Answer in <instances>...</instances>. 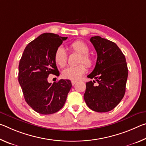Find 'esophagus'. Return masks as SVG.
<instances>
[{
    "instance_id": "1",
    "label": "esophagus",
    "mask_w": 146,
    "mask_h": 146,
    "mask_svg": "<svg viewBox=\"0 0 146 146\" xmlns=\"http://www.w3.org/2000/svg\"><path fill=\"white\" fill-rule=\"evenodd\" d=\"M76 83V81H75V80H72V81H71V84H72L73 86L75 85Z\"/></svg>"
}]
</instances>
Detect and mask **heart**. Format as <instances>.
<instances>
[{
    "label": "heart",
    "instance_id": "1",
    "mask_svg": "<svg viewBox=\"0 0 146 146\" xmlns=\"http://www.w3.org/2000/svg\"><path fill=\"white\" fill-rule=\"evenodd\" d=\"M69 48L74 52L80 54L78 62L84 63L86 66L89 68L93 65V58L88 54L90 48L88 44L84 42L82 40L74 41L69 45ZM54 58H55L56 64L60 67H64L66 65L68 56L65 49L62 47L60 46L56 49ZM84 64H79L76 66H69L62 71V76L64 78L71 80L75 81L78 80L86 71V67Z\"/></svg>",
    "mask_w": 146,
    "mask_h": 146
}]
</instances>
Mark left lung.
<instances>
[{"label": "left lung", "mask_w": 146, "mask_h": 146, "mask_svg": "<svg viewBox=\"0 0 146 146\" xmlns=\"http://www.w3.org/2000/svg\"><path fill=\"white\" fill-rule=\"evenodd\" d=\"M91 42L97 53L95 69L88 75L95 80L86 82L84 98L94 111L105 113L117 106L124 96L128 75L125 56L117 44L99 36H92Z\"/></svg>", "instance_id": "8db88e82"}]
</instances>
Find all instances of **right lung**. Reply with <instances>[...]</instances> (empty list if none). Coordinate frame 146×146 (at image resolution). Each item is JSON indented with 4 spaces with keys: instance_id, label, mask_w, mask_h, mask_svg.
<instances>
[{
    "instance_id": "1",
    "label": "right lung",
    "mask_w": 146,
    "mask_h": 146,
    "mask_svg": "<svg viewBox=\"0 0 146 146\" xmlns=\"http://www.w3.org/2000/svg\"><path fill=\"white\" fill-rule=\"evenodd\" d=\"M68 37L45 33L29 42L19 66V82L26 102L40 114L49 115L63 107L71 88L70 80L48 82L49 74L59 76L54 55Z\"/></svg>"
}]
</instances>
